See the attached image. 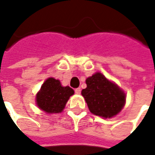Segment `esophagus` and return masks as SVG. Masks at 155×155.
Returning a JSON list of instances; mask_svg holds the SVG:
<instances>
[{"instance_id": "1", "label": "esophagus", "mask_w": 155, "mask_h": 155, "mask_svg": "<svg viewBox=\"0 0 155 155\" xmlns=\"http://www.w3.org/2000/svg\"><path fill=\"white\" fill-rule=\"evenodd\" d=\"M74 92H75V94H81V88H77V89H75V90H74Z\"/></svg>"}]
</instances>
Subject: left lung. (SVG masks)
I'll use <instances>...</instances> for the list:
<instances>
[{
	"label": "left lung",
	"mask_w": 155,
	"mask_h": 155,
	"mask_svg": "<svg viewBox=\"0 0 155 155\" xmlns=\"http://www.w3.org/2000/svg\"><path fill=\"white\" fill-rule=\"evenodd\" d=\"M87 87L81 94L92 114L111 118L120 113L125 104V94L114 82L100 72L86 79Z\"/></svg>",
	"instance_id": "left-lung-1"
}]
</instances>
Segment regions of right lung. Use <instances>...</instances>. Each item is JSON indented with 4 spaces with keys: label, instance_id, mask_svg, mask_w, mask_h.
Here are the masks:
<instances>
[{
    "label": "right lung",
    "instance_id": "right-lung-1",
    "mask_svg": "<svg viewBox=\"0 0 155 155\" xmlns=\"http://www.w3.org/2000/svg\"><path fill=\"white\" fill-rule=\"evenodd\" d=\"M74 93L70 86H62L59 80L48 78L36 94V104L48 114L61 113Z\"/></svg>",
    "mask_w": 155,
    "mask_h": 155
}]
</instances>
